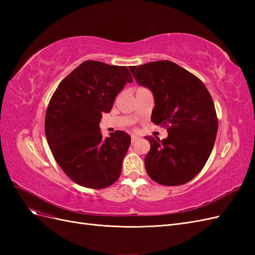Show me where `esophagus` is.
<instances>
[{
    "label": "esophagus",
    "instance_id": "1",
    "mask_svg": "<svg viewBox=\"0 0 255 255\" xmlns=\"http://www.w3.org/2000/svg\"><path fill=\"white\" fill-rule=\"evenodd\" d=\"M138 139H139V138H138L137 136H135V135H132V137H130V140H132V142L134 143V142H136Z\"/></svg>",
    "mask_w": 255,
    "mask_h": 255
}]
</instances>
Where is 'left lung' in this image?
Wrapping results in <instances>:
<instances>
[{
  "label": "left lung",
  "instance_id": "left-lung-1",
  "mask_svg": "<svg viewBox=\"0 0 255 255\" xmlns=\"http://www.w3.org/2000/svg\"><path fill=\"white\" fill-rule=\"evenodd\" d=\"M129 71L138 84L152 91V122L168 130L163 140L144 137L151 145L144 158L146 173L165 186L189 182L202 170L217 136L212 96L201 80L170 60L132 66Z\"/></svg>",
  "mask_w": 255,
  "mask_h": 255
}]
</instances>
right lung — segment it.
Here are the masks:
<instances>
[{"instance_id":"right-lung-1","label":"right lung","mask_w":255,"mask_h":255,"mask_svg":"<svg viewBox=\"0 0 255 255\" xmlns=\"http://www.w3.org/2000/svg\"><path fill=\"white\" fill-rule=\"evenodd\" d=\"M133 78L125 66L87 60L67 75L45 113L44 132L56 163L83 187L102 189L119 179L130 136L122 130L103 138L99 123Z\"/></svg>"}]
</instances>
